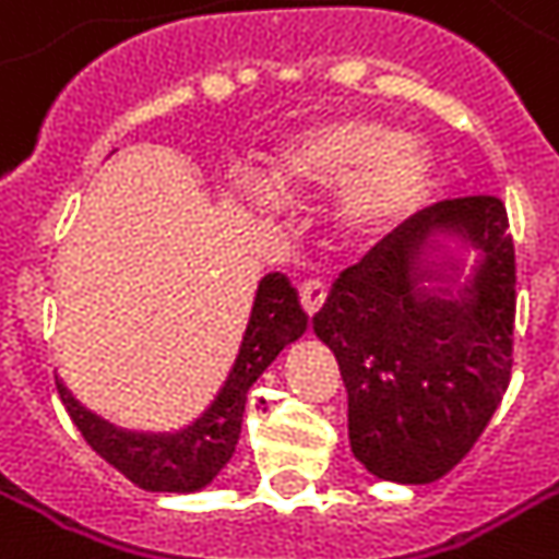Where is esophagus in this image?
Listing matches in <instances>:
<instances>
[{
  "label": "esophagus",
  "instance_id": "34e87169",
  "mask_svg": "<svg viewBox=\"0 0 559 559\" xmlns=\"http://www.w3.org/2000/svg\"><path fill=\"white\" fill-rule=\"evenodd\" d=\"M324 297H328V284L324 281H306L299 287V302H302L306 316H316L318 309L324 306Z\"/></svg>",
  "mask_w": 559,
  "mask_h": 559
}]
</instances>
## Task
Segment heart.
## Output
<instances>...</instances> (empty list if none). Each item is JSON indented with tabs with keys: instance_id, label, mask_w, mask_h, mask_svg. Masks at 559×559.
Wrapping results in <instances>:
<instances>
[{
	"instance_id": "1",
	"label": "heart",
	"mask_w": 559,
	"mask_h": 559,
	"mask_svg": "<svg viewBox=\"0 0 559 559\" xmlns=\"http://www.w3.org/2000/svg\"><path fill=\"white\" fill-rule=\"evenodd\" d=\"M265 182L250 185L243 201L253 213H272L278 198H318L337 191L331 231L349 250H368L399 231L430 198L436 154L420 135L399 126L337 114L302 126L269 151Z\"/></svg>"
}]
</instances>
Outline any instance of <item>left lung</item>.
Returning a JSON list of instances; mask_svg holds the SVG:
<instances>
[{"label": "left lung", "mask_w": 559, "mask_h": 559, "mask_svg": "<svg viewBox=\"0 0 559 559\" xmlns=\"http://www.w3.org/2000/svg\"><path fill=\"white\" fill-rule=\"evenodd\" d=\"M452 242L472 257L454 292ZM513 287L508 210L491 194L420 210L334 281L312 331L337 358L365 471L424 486L471 452L510 383Z\"/></svg>", "instance_id": "obj_1"}]
</instances>
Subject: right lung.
<instances>
[{"label": "right lung", "instance_id": "add662e5", "mask_svg": "<svg viewBox=\"0 0 559 559\" xmlns=\"http://www.w3.org/2000/svg\"><path fill=\"white\" fill-rule=\"evenodd\" d=\"M306 312L299 309L297 290L290 281L272 272L260 281L253 309L243 328L241 346L219 393L188 427L176 433H129L86 412L70 390L58 383V395L70 420L88 445L105 457L110 467L132 479L145 491H201L206 489L231 461L250 386L278 358L281 349L306 334Z\"/></svg>", "mask_w": 559, "mask_h": 559}]
</instances>
